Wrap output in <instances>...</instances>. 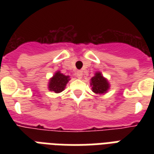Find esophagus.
<instances>
[{
	"label": "esophagus",
	"mask_w": 154,
	"mask_h": 154,
	"mask_svg": "<svg viewBox=\"0 0 154 154\" xmlns=\"http://www.w3.org/2000/svg\"><path fill=\"white\" fill-rule=\"evenodd\" d=\"M82 75H83V72H82V71H81V70H78V71H77V72H76V76L77 77V78H82Z\"/></svg>",
	"instance_id": "34e87169"
}]
</instances>
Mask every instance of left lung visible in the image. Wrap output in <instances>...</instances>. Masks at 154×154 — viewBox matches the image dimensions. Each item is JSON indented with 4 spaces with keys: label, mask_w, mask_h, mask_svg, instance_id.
Wrapping results in <instances>:
<instances>
[{
    "label": "left lung",
    "mask_w": 154,
    "mask_h": 154,
    "mask_svg": "<svg viewBox=\"0 0 154 154\" xmlns=\"http://www.w3.org/2000/svg\"><path fill=\"white\" fill-rule=\"evenodd\" d=\"M91 85L93 91L95 94H105L109 89V84L106 79L103 77L101 72H97L96 75L91 79Z\"/></svg>",
    "instance_id": "1"
}]
</instances>
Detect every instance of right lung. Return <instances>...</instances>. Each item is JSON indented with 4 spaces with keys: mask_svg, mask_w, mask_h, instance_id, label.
Instances as JSON below:
<instances>
[{
    "mask_svg": "<svg viewBox=\"0 0 154 154\" xmlns=\"http://www.w3.org/2000/svg\"><path fill=\"white\" fill-rule=\"evenodd\" d=\"M69 76H65L60 72H56L55 75L49 81V90L54 93H60L64 90L65 85L69 82Z\"/></svg>",
    "mask_w": 154,
    "mask_h": 154,
    "instance_id": "right-lung-1",
    "label": "right lung"
}]
</instances>
